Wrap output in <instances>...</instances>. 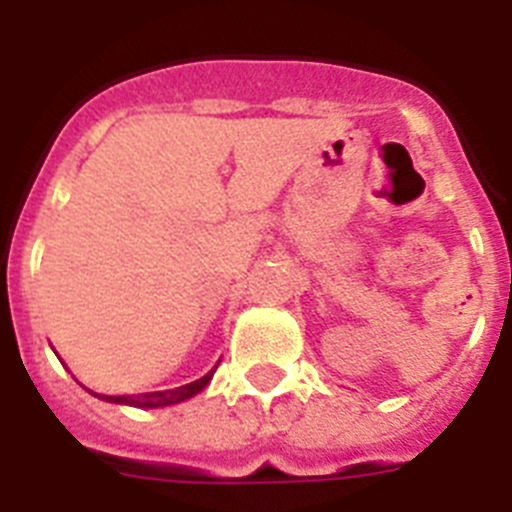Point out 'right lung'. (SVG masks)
Listing matches in <instances>:
<instances>
[{
  "label": "right lung",
  "mask_w": 512,
  "mask_h": 512,
  "mask_svg": "<svg viewBox=\"0 0 512 512\" xmlns=\"http://www.w3.org/2000/svg\"><path fill=\"white\" fill-rule=\"evenodd\" d=\"M215 369H212V372H207L202 379H197V382L184 384V387H174V390L138 392V395H97V392H94V395L104 402H120V405H135V408H166V405L189 400L192 395H197V392L205 390L207 382H210L212 374H215Z\"/></svg>",
  "instance_id": "1"
}]
</instances>
